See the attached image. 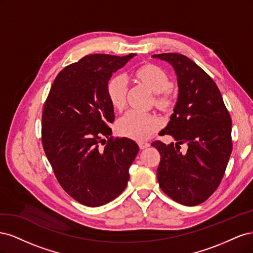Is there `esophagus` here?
<instances>
[{
  "instance_id": "obj_1",
  "label": "esophagus",
  "mask_w": 253,
  "mask_h": 253,
  "mask_svg": "<svg viewBox=\"0 0 253 253\" xmlns=\"http://www.w3.org/2000/svg\"><path fill=\"white\" fill-rule=\"evenodd\" d=\"M149 147H150V143H149V142H143V141H140V142H139V148H140L141 150L147 149V148H149Z\"/></svg>"
}]
</instances>
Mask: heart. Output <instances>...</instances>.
<instances>
[{
	"label": "heart",
	"instance_id": "obj_1",
	"mask_svg": "<svg viewBox=\"0 0 253 253\" xmlns=\"http://www.w3.org/2000/svg\"><path fill=\"white\" fill-rule=\"evenodd\" d=\"M137 76L157 94L156 104L159 108L166 109L170 105L168 90L172 87V81L162 68L154 65L143 66L137 72ZM127 85L128 79L126 75H117L109 81L106 93L115 109L122 110L126 106ZM158 125L159 121L154 115L131 110L119 119L117 128L121 135L135 140H144L156 131Z\"/></svg>",
	"mask_w": 253,
	"mask_h": 253
}]
</instances>
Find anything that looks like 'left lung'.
<instances>
[{
  "mask_svg": "<svg viewBox=\"0 0 253 253\" xmlns=\"http://www.w3.org/2000/svg\"><path fill=\"white\" fill-rule=\"evenodd\" d=\"M172 65L178 97L163 129L176 140L152 143L160 153L157 179L164 192L185 206H196L212 195L225 174L232 152L231 118L217 85L188 57L169 52L153 55ZM186 143L183 155L179 145Z\"/></svg>",
  "mask_w": 253,
  "mask_h": 253,
  "instance_id": "left-lung-1",
  "label": "left lung"
}]
</instances>
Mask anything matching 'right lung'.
Wrapping results in <instances>:
<instances>
[{"instance_id":"right-lung-1","label":"right lung","mask_w":253,"mask_h":253,"mask_svg":"<svg viewBox=\"0 0 253 253\" xmlns=\"http://www.w3.org/2000/svg\"><path fill=\"white\" fill-rule=\"evenodd\" d=\"M135 56L83 57L58 74L44 104L45 154L61 187L82 205L102 206L124 192L139 151L126 137L113 139L108 126L115 115L106 86L112 75ZM103 135L109 140L100 148Z\"/></svg>"}]
</instances>
